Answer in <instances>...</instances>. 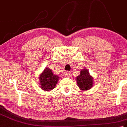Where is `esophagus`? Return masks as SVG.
Wrapping results in <instances>:
<instances>
[{"mask_svg": "<svg viewBox=\"0 0 127 127\" xmlns=\"http://www.w3.org/2000/svg\"><path fill=\"white\" fill-rule=\"evenodd\" d=\"M65 76L67 77H70L71 76V74L69 71H67L65 73Z\"/></svg>", "mask_w": 127, "mask_h": 127, "instance_id": "34e87169", "label": "esophagus"}]
</instances>
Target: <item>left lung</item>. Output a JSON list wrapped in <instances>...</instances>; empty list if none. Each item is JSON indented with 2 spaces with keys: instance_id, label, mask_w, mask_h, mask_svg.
<instances>
[{
  "instance_id": "1",
  "label": "left lung",
  "mask_w": 127,
  "mask_h": 127,
  "mask_svg": "<svg viewBox=\"0 0 127 127\" xmlns=\"http://www.w3.org/2000/svg\"><path fill=\"white\" fill-rule=\"evenodd\" d=\"M77 86L81 91H87L93 87V79L87 69H83L76 77Z\"/></svg>"
}]
</instances>
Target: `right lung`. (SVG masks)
Returning <instances> with one entry per match:
<instances>
[{
	"instance_id": "add662e5",
	"label": "right lung",
	"mask_w": 127,
	"mask_h": 127,
	"mask_svg": "<svg viewBox=\"0 0 127 127\" xmlns=\"http://www.w3.org/2000/svg\"><path fill=\"white\" fill-rule=\"evenodd\" d=\"M59 79L58 76L55 75L50 68L46 67L39 75L40 87L45 91H50L55 88Z\"/></svg>"
}]
</instances>
